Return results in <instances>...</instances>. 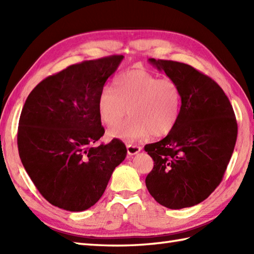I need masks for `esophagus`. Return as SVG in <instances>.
<instances>
[{
	"label": "esophagus",
	"instance_id": "1",
	"mask_svg": "<svg viewBox=\"0 0 254 254\" xmlns=\"http://www.w3.org/2000/svg\"><path fill=\"white\" fill-rule=\"evenodd\" d=\"M127 154L128 155H135L138 152H141V146H138V145L127 144Z\"/></svg>",
	"mask_w": 254,
	"mask_h": 254
}]
</instances>
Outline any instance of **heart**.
I'll use <instances>...</instances> for the list:
<instances>
[{
  "label": "heart",
  "mask_w": 254,
  "mask_h": 254,
  "mask_svg": "<svg viewBox=\"0 0 254 254\" xmlns=\"http://www.w3.org/2000/svg\"><path fill=\"white\" fill-rule=\"evenodd\" d=\"M183 95L180 84L170 77H159L146 69L119 74L113 88L107 86L98 97L99 118L108 127L117 126L127 113L131 118L111 128L113 138L134 142L169 134L180 120Z\"/></svg>",
  "instance_id": "1"
}]
</instances>
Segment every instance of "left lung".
<instances>
[{
	"instance_id": "1",
	"label": "left lung",
	"mask_w": 254,
	"mask_h": 254,
	"mask_svg": "<svg viewBox=\"0 0 254 254\" xmlns=\"http://www.w3.org/2000/svg\"><path fill=\"white\" fill-rule=\"evenodd\" d=\"M149 62L180 84V120L159 142L145 145L154 168L146 188L165 207L180 209L203 202L222 182L238 134L228 97L214 79L185 63Z\"/></svg>"
}]
</instances>
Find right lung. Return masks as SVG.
<instances>
[{
	"label": "right lung",
	"mask_w": 254,
	"mask_h": 254,
	"mask_svg": "<svg viewBox=\"0 0 254 254\" xmlns=\"http://www.w3.org/2000/svg\"><path fill=\"white\" fill-rule=\"evenodd\" d=\"M123 56L69 65L38 84L20 113L17 145L25 170L55 206L82 212L104 194L127 156L122 141L95 145L105 134L98 97Z\"/></svg>",
	"instance_id": "add662e5"
}]
</instances>
